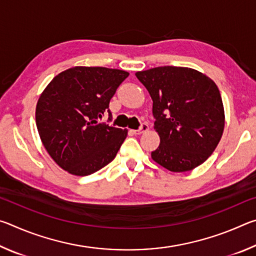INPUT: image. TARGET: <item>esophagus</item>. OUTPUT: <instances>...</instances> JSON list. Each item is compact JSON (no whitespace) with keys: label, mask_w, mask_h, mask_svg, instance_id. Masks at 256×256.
Instances as JSON below:
<instances>
[{"label":"esophagus","mask_w":256,"mask_h":256,"mask_svg":"<svg viewBox=\"0 0 256 256\" xmlns=\"http://www.w3.org/2000/svg\"><path fill=\"white\" fill-rule=\"evenodd\" d=\"M149 130V126H148V124L146 123H142L141 124V126L138 128V130H133V133L134 134H141V133H144V132H146Z\"/></svg>","instance_id":"34e87169"}]
</instances>
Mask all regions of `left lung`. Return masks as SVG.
Instances as JSON below:
<instances>
[{
    "label": "left lung",
    "instance_id": "obj_1",
    "mask_svg": "<svg viewBox=\"0 0 256 256\" xmlns=\"http://www.w3.org/2000/svg\"><path fill=\"white\" fill-rule=\"evenodd\" d=\"M136 76L154 102L160 144L151 157L175 172L200 166L214 152L224 132V112L218 86L190 68L158 66Z\"/></svg>",
    "mask_w": 256,
    "mask_h": 256
}]
</instances>
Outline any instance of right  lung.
Returning <instances> with one entry per match:
<instances>
[{"label": "right lung", "mask_w": 256, "mask_h": 256, "mask_svg": "<svg viewBox=\"0 0 256 256\" xmlns=\"http://www.w3.org/2000/svg\"><path fill=\"white\" fill-rule=\"evenodd\" d=\"M128 72L76 66L56 76L38 99L36 125L54 162L72 175L86 176L115 158L128 130L100 122Z\"/></svg>", "instance_id": "obj_1"}]
</instances>
